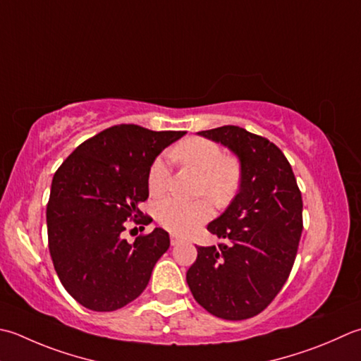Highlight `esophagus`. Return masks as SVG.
<instances>
[{"mask_svg": "<svg viewBox=\"0 0 361 361\" xmlns=\"http://www.w3.org/2000/svg\"><path fill=\"white\" fill-rule=\"evenodd\" d=\"M180 241H181V239H180L178 236H176V235H172V236H171V244H172V245L180 244Z\"/></svg>", "mask_w": 361, "mask_h": 361, "instance_id": "obj_1", "label": "esophagus"}]
</instances>
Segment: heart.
Returning a JSON list of instances; mask_svg holds the SVG:
<instances>
[{
    "label": "heart",
    "mask_w": 361,
    "mask_h": 361,
    "mask_svg": "<svg viewBox=\"0 0 361 361\" xmlns=\"http://www.w3.org/2000/svg\"><path fill=\"white\" fill-rule=\"evenodd\" d=\"M172 159L200 175L199 194H207L217 204L228 203L238 190L239 166L235 159L224 158L222 148L213 140L189 137L171 152ZM171 172L164 159H154L148 171V190L152 195H161L169 186ZM158 222L176 235H188L213 216V207L208 200L183 202L167 197L154 208Z\"/></svg>",
    "instance_id": "1"
}]
</instances>
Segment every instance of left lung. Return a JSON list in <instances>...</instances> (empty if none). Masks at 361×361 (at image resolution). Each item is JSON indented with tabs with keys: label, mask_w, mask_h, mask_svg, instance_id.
Returning a JSON list of instances; mask_svg holds the SVG:
<instances>
[{
	"label": "left lung",
	"mask_w": 361,
	"mask_h": 361,
	"mask_svg": "<svg viewBox=\"0 0 361 361\" xmlns=\"http://www.w3.org/2000/svg\"><path fill=\"white\" fill-rule=\"evenodd\" d=\"M241 164L239 190L208 224L221 244L197 247L186 274L194 299L227 321L257 316L283 288L302 235V195L285 154L266 137L235 125L200 131Z\"/></svg>",
	"instance_id": "obj_1"
}]
</instances>
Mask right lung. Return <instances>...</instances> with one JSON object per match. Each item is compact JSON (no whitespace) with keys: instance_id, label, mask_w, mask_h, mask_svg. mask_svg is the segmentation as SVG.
Returning a JSON list of instances; mask_svg holds the SVG:
<instances>
[{"instance_id":"1","label":"right lung","mask_w":361,"mask_h":361,"mask_svg":"<svg viewBox=\"0 0 361 361\" xmlns=\"http://www.w3.org/2000/svg\"><path fill=\"white\" fill-rule=\"evenodd\" d=\"M185 131L116 125L87 139L56 171L47 204L48 247L62 286L82 307L114 312L142 294L171 245L154 228L130 244L126 222L147 225L148 171Z\"/></svg>"}]
</instances>
